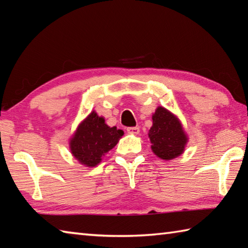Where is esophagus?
<instances>
[{"label":"esophagus","mask_w":248,"mask_h":248,"mask_svg":"<svg viewBox=\"0 0 248 248\" xmlns=\"http://www.w3.org/2000/svg\"><path fill=\"white\" fill-rule=\"evenodd\" d=\"M127 131H128V133H131V134H139L140 128H138V127H129V128H127Z\"/></svg>","instance_id":"obj_1"}]
</instances>
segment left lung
Masks as SVG:
<instances>
[{
	"mask_svg": "<svg viewBox=\"0 0 248 248\" xmlns=\"http://www.w3.org/2000/svg\"><path fill=\"white\" fill-rule=\"evenodd\" d=\"M149 130L151 149L162 160H171L180 155L187 143L182 124L170 110L159 107L152 115Z\"/></svg>",
	"mask_w": 248,
	"mask_h": 248,
	"instance_id": "8db88e82",
	"label": "left lung"
}]
</instances>
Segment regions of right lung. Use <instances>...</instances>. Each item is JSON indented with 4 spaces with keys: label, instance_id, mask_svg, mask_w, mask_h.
<instances>
[{
    "label": "right lung",
    "instance_id": "add662e5",
    "mask_svg": "<svg viewBox=\"0 0 248 248\" xmlns=\"http://www.w3.org/2000/svg\"><path fill=\"white\" fill-rule=\"evenodd\" d=\"M124 131L116 127L110 128L92 112L78 125L70 140L72 155L83 165L93 167L101 162V157L117 145Z\"/></svg>",
    "mask_w": 248,
    "mask_h": 248
}]
</instances>
